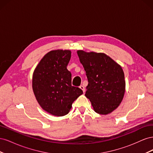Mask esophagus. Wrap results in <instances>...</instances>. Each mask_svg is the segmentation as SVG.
I'll return each mask as SVG.
<instances>
[{"label":"esophagus","mask_w":153,"mask_h":153,"mask_svg":"<svg viewBox=\"0 0 153 153\" xmlns=\"http://www.w3.org/2000/svg\"><path fill=\"white\" fill-rule=\"evenodd\" d=\"M80 89L83 91V92H85V87H84V85H80Z\"/></svg>","instance_id":"34e87169"}]
</instances>
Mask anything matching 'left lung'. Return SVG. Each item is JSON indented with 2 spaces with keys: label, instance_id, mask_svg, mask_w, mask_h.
Returning <instances> with one entry per match:
<instances>
[{
  "label": "left lung",
  "instance_id": "left-lung-1",
  "mask_svg": "<svg viewBox=\"0 0 153 153\" xmlns=\"http://www.w3.org/2000/svg\"><path fill=\"white\" fill-rule=\"evenodd\" d=\"M88 80L85 96L96 113L106 115L116 109L125 92L122 68L103 53L77 52Z\"/></svg>",
  "mask_w": 153,
  "mask_h": 153
}]
</instances>
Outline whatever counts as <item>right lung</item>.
I'll return each instance as SVG.
<instances>
[{"label": "right lung", "mask_w": 153, "mask_h": 153, "mask_svg": "<svg viewBox=\"0 0 153 153\" xmlns=\"http://www.w3.org/2000/svg\"><path fill=\"white\" fill-rule=\"evenodd\" d=\"M71 51H50L41 60L32 77V89L43 110L55 116H63L83 91L71 85V73L67 66Z\"/></svg>", "instance_id": "right-lung-1"}]
</instances>
